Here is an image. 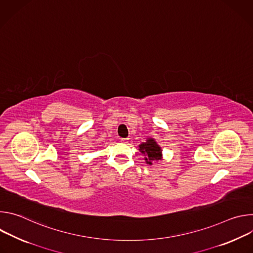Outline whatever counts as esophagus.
<instances>
[{
    "label": "esophagus",
    "instance_id": "obj_1",
    "mask_svg": "<svg viewBox=\"0 0 253 253\" xmlns=\"http://www.w3.org/2000/svg\"><path fill=\"white\" fill-rule=\"evenodd\" d=\"M128 141H129L128 138H122V139H121V142H122V143H128Z\"/></svg>",
    "mask_w": 253,
    "mask_h": 253
}]
</instances>
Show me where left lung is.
I'll return each instance as SVG.
<instances>
[{"mask_svg": "<svg viewBox=\"0 0 253 253\" xmlns=\"http://www.w3.org/2000/svg\"><path fill=\"white\" fill-rule=\"evenodd\" d=\"M139 151L145 155V161L147 164L152 165L153 161L162 159V150L155 139L148 138L146 142H143L139 145Z\"/></svg>", "mask_w": 253, "mask_h": 253, "instance_id": "8db88e82", "label": "left lung"}]
</instances>
